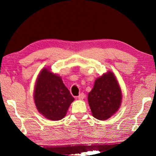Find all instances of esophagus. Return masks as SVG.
<instances>
[{
  "instance_id": "obj_1",
  "label": "esophagus",
  "mask_w": 156,
  "mask_h": 156,
  "mask_svg": "<svg viewBox=\"0 0 156 156\" xmlns=\"http://www.w3.org/2000/svg\"><path fill=\"white\" fill-rule=\"evenodd\" d=\"M84 98V94L83 93H81V94L78 96V98L79 100H83Z\"/></svg>"
}]
</instances>
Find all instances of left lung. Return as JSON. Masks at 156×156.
<instances>
[{"instance_id":"8db88e82","label":"left lung","mask_w":156,"mask_h":156,"mask_svg":"<svg viewBox=\"0 0 156 156\" xmlns=\"http://www.w3.org/2000/svg\"><path fill=\"white\" fill-rule=\"evenodd\" d=\"M122 92L118 82L112 72L95 80L94 88L88 94V102L92 115L96 119L105 120L119 109Z\"/></svg>"}]
</instances>
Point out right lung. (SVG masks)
<instances>
[{
    "label": "right lung",
    "instance_id": "right-lung-1",
    "mask_svg": "<svg viewBox=\"0 0 156 156\" xmlns=\"http://www.w3.org/2000/svg\"><path fill=\"white\" fill-rule=\"evenodd\" d=\"M34 98L39 113L54 121L62 119L74 100L61 77L47 68L43 69L38 76Z\"/></svg>",
    "mask_w": 156,
    "mask_h": 156
}]
</instances>
